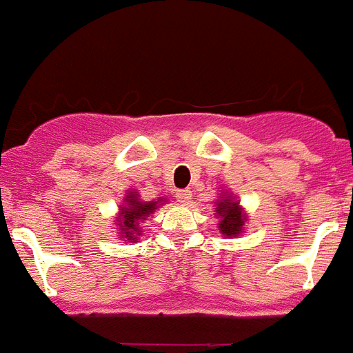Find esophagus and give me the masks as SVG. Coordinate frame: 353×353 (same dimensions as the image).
<instances>
[{"label": "esophagus", "instance_id": "1", "mask_svg": "<svg viewBox=\"0 0 353 353\" xmlns=\"http://www.w3.org/2000/svg\"><path fill=\"white\" fill-rule=\"evenodd\" d=\"M191 196H193V193H191L190 190H179L176 191V199H179V202H182V204H188L191 200Z\"/></svg>", "mask_w": 353, "mask_h": 353}]
</instances>
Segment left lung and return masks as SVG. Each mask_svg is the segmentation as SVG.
<instances>
[{
  "label": "left lung",
  "mask_w": 353,
  "mask_h": 353,
  "mask_svg": "<svg viewBox=\"0 0 353 353\" xmlns=\"http://www.w3.org/2000/svg\"><path fill=\"white\" fill-rule=\"evenodd\" d=\"M216 215L221 216V228L222 235L225 236H235L241 233L242 224H244V215H242L241 208L236 202H233L231 199H222L219 202V208H216Z\"/></svg>",
  "instance_id": "1"
}]
</instances>
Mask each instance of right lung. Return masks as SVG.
Masks as SVG:
<instances>
[{
	"mask_svg": "<svg viewBox=\"0 0 353 353\" xmlns=\"http://www.w3.org/2000/svg\"><path fill=\"white\" fill-rule=\"evenodd\" d=\"M157 210V202H142L138 200L132 191L128 193V205L120 211V230H122V239H128L129 242L137 241V235H140L138 231V221H143L149 213H153Z\"/></svg>",
	"mask_w": 353,
	"mask_h": 353,
	"instance_id": "obj_1",
	"label": "right lung"
}]
</instances>
